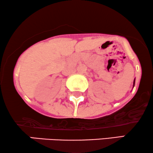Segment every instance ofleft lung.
<instances>
[{"mask_svg": "<svg viewBox=\"0 0 153 153\" xmlns=\"http://www.w3.org/2000/svg\"><path fill=\"white\" fill-rule=\"evenodd\" d=\"M134 83H135V79L134 80V85H133V87H134Z\"/></svg>", "mask_w": 153, "mask_h": 153, "instance_id": "8db88e82", "label": "left lung"}]
</instances>
